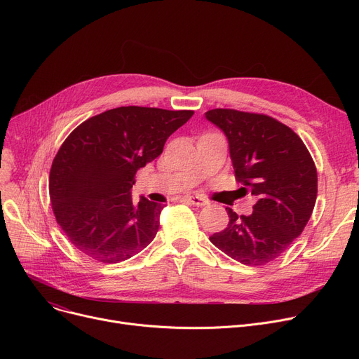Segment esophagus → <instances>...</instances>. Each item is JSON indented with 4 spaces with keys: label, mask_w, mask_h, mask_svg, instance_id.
Segmentation results:
<instances>
[{
    "label": "esophagus",
    "mask_w": 359,
    "mask_h": 359,
    "mask_svg": "<svg viewBox=\"0 0 359 359\" xmlns=\"http://www.w3.org/2000/svg\"><path fill=\"white\" fill-rule=\"evenodd\" d=\"M187 201H189L192 205H195V206H205V205H208L210 202H208V199L206 198H203V196H201V195H194V196H187Z\"/></svg>",
    "instance_id": "1"
}]
</instances>
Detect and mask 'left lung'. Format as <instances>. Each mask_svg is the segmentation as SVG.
Returning a JSON list of instances; mask_svg holds the SVG:
<instances>
[{
	"mask_svg": "<svg viewBox=\"0 0 359 359\" xmlns=\"http://www.w3.org/2000/svg\"><path fill=\"white\" fill-rule=\"evenodd\" d=\"M205 116L229 140L236 180L257 198L250 215L231 208L229 225L210 237L231 259L262 266L303 233L317 198V170L295 132L263 113L212 109Z\"/></svg>",
	"mask_w": 359,
	"mask_h": 359,
	"instance_id": "8db88e82",
	"label": "left lung"
}]
</instances>
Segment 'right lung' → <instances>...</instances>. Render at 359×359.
Segmentation results:
<instances>
[{
  "instance_id": "1",
  "label": "right lung",
  "mask_w": 359,
  "mask_h": 359,
  "mask_svg": "<svg viewBox=\"0 0 359 359\" xmlns=\"http://www.w3.org/2000/svg\"><path fill=\"white\" fill-rule=\"evenodd\" d=\"M194 110L122 106L75 128L56 153L49 196L56 222L84 255L119 263L144 250L160 229L164 205L130 187L141 167L157 158L167 138Z\"/></svg>"
}]
</instances>
